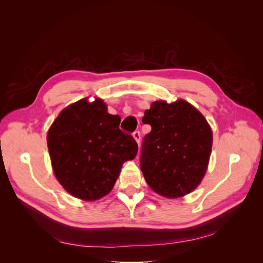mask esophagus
<instances>
[{
  "instance_id": "obj_1",
  "label": "esophagus",
  "mask_w": 263,
  "mask_h": 263,
  "mask_svg": "<svg viewBox=\"0 0 263 263\" xmlns=\"http://www.w3.org/2000/svg\"><path fill=\"white\" fill-rule=\"evenodd\" d=\"M133 136H134L135 140L137 141V144H139V142H140V132L139 130H135L133 133Z\"/></svg>"
}]
</instances>
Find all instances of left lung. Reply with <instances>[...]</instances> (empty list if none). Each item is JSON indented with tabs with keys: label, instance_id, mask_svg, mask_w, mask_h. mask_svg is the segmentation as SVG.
<instances>
[{
	"label": "left lung",
	"instance_id": "1",
	"mask_svg": "<svg viewBox=\"0 0 263 263\" xmlns=\"http://www.w3.org/2000/svg\"><path fill=\"white\" fill-rule=\"evenodd\" d=\"M142 123L151 132L142 140L140 169L156 193L176 198L200 184L208 169L213 135L204 116L190 103L157 101Z\"/></svg>",
	"mask_w": 263,
	"mask_h": 263
}]
</instances>
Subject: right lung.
Here are the masks:
<instances>
[{"label":"right lung","instance_id":"1","mask_svg":"<svg viewBox=\"0 0 263 263\" xmlns=\"http://www.w3.org/2000/svg\"><path fill=\"white\" fill-rule=\"evenodd\" d=\"M119 124L100 99H82L55 118L47 144L55 178L70 194L99 200L113 189L123 163L136 157V140Z\"/></svg>","mask_w":263,"mask_h":263}]
</instances>
